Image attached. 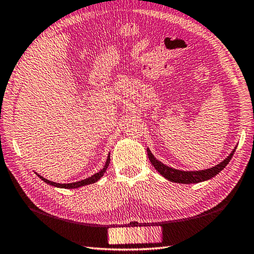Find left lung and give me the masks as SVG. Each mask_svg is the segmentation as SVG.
Instances as JSON below:
<instances>
[{"instance_id":"obj_1","label":"left lung","mask_w":254,"mask_h":254,"mask_svg":"<svg viewBox=\"0 0 254 254\" xmlns=\"http://www.w3.org/2000/svg\"><path fill=\"white\" fill-rule=\"evenodd\" d=\"M235 149L236 148L233 149V151L230 153L229 157L225 158L224 160L218 163V165L212 167V168L204 169V170H196V171H184V170L171 168V167L166 166L165 163L159 161L157 158H154V156L151 153V151H150L149 148H147V151H148L149 160L151 161L152 166L156 168L158 173L161 176H163L166 179L170 180V182L179 183V184H197V183L205 182V180L213 178L218 173H221V171L225 168L227 163L230 162L232 157H233Z\"/></svg>"}]
</instances>
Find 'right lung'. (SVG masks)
Returning a JSON list of instances; mask_svg holds the SVG:
<instances>
[{"label":"right lung","mask_w":254,"mask_h":254,"mask_svg":"<svg viewBox=\"0 0 254 254\" xmlns=\"http://www.w3.org/2000/svg\"><path fill=\"white\" fill-rule=\"evenodd\" d=\"M109 165H110V154H109V156H107L105 166L103 167V169L98 171L97 174L93 175V176H91V177L86 178V179H84V180H80V182L70 183V184H58V183H54V182H50V180H48V179L44 178V177H42V176L38 175L37 173H36V174L38 175V177H39L41 180H44L45 183L51 185V186H55V187H58V188H65V189H72V188H79V187H81V186H86V185L96 183L97 180H100V179L102 178V176L105 174V171H106V169H107V167H109Z\"/></svg>","instance_id":"1"}]
</instances>
